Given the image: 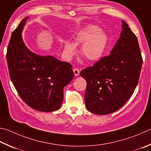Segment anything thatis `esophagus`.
<instances>
[{"label":"esophagus","mask_w":151,"mask_h":151,"mask_svg":"<svg viewBox=\"0 0 151 151\" xmlns=\"http://www.w3.org/2000/svg\"><path fill=\"white\" fill-rule=\"evenodd\" d=\"M73 72H74V73H75V75L76 76H78L79 74H80V71H79L78 68H74Z\"/></svg>","instance_id":"esophagus-1"}]
</instances>
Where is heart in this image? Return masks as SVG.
Wrapping results in <instances>:
<instances>
[{"label": "heart", "instance_id": "obj_1", "mask_svg": "<svg viewBox=\"0 0 151 151\" xmlns=\"http://www.w3.org/2000/svg\"><path fill=\"white\" fill-rule=\"evenodd\" d=\"M108 43V35L100 28L95 25H88L76 34L74 42L68 40H64L63 53L65 59L69 60L76 52V45H82L81 56L88 63H95L102 58Z\"/></svg>", "mask_w": 151, "mask_h": 151}]
</instances>
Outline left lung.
<instances>
[{
  "instance_id": "8db88e82",
  "label": "left lung",
  "mask_w": 151,
  "mask_h": 151,
  "mask_svg": "<svg viewBox=\"0 0 151 151\" xmlns=\"http://www.w3.org/2000/svg\"><path fill=\"white\" fill-rule=\"evenodd\" d=\"M122 28L110 55L80 73L86 81V108L93 114L106 115L118 110L138 84L142 59L137 38L123 20Z\"/></svg>"
}]
</instances>
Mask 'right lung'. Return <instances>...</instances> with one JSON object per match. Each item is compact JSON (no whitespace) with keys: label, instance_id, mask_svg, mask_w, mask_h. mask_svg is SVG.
Returning a JSON list of instances; mask_svg holds the SVG:
<instances>
[{"label":"right lung","instance_id":"add662e5","mask_svg":"<svg viewBox=\"0 0 151 151\" xmlns=\"http://www.w3.org/2000/svg\"><path fill=\"white\" fill-rule=\"evenodd\" d=\"M28 16L11 35L6 59L10 79L22 99L35 110L58 109L63 100V88L74 78L72 66L51 55H40L30 51L22 35Z\"/></svg>","mask_w":151,"mask_h":151}]
</instances>
